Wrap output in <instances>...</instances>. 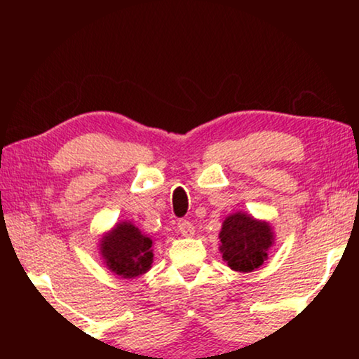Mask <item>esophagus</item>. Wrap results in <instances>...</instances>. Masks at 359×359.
I'll use <instances>...</instances> for the list:
<instances>
[{
  "instance_id": "34e87169",
  "label": "esophagus",
  "mask_w": 359,
  "mask_h": 359,
  "mask_svg": "<svg viewBox=\"0 0 359 359\" xmlns=\"http://www.w3.org/2000/svg\"><path fill=\"white\" fill-rule=\"evenodd\" d=\"M177 228H179V231H180V233L184 234V236H193V234H194L193 223L188 222V220H179Z\"/></svg>"
}]
</instances>
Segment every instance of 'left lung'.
Wrapping results in <instances>:
<instances>
[{
    "mask_svg": "<svg viewBox=\"0 0 359 359\" xmlns=\"http://www.w3.org/2000/svg\"><path fill=\"white\" fill-rule=\"evenodd\" d=\"M220 241L223 259L228 261L231 269L252 272L263 264L274 239L266 222L238 212L223 222Z\"/></svg>",
    "mask_w": 359,
    "mask_h": 359,
    "instance_id": "8db88e82",
    "label": "left lung"
}]
</instances>
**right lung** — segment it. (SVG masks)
Segmentation results:
<instances>
[{"label":"right lung","instance_id":"add662e5","mask_svg":"<svg viewBox=\"0 0 359 359\" xmlns=\"http://www.w3.org/2000/svg\"><path fill=\"white\" fill-rule=\"evenodd\" d=\"M101 242L102 258L117 276L133 278L150 269L154 261L151 239L145 238L135 224H117Z\"/></svg>","mask_w":359,"mask_h":359}]
</instances>
